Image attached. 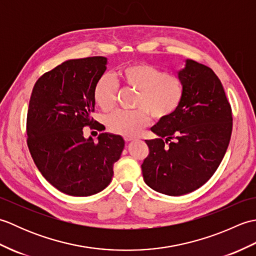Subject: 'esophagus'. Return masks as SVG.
<instances>
[{"label":"esophagus","mask_w":256,"mask_h":256,"mask_svg":"<svg viewBox=\"0 0 256 256\" xmlns=\"http://www.w3.org/2000/svg\"><path fill=\"white\" fill-rule=\"evenodd\" d=\"M124 140H125V142H130V140H134V138L133 136H124Z\"/></svg>","instance_id":"esophagus-1"}]
</instances>
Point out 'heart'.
I'll return each instance as SVG.
<instances>
[{"mask_svg": "<svg viewBox=\"0 0 256 256\" xmlns=\"http://www.w3.org/2000/svg\"><path fill=\"white\" fill-rule=\"evenodd\" d=\"M118 76L125 86L138 90L134 106L136 110H118L106 120L112 132L133 136L150 122V114L164 120L177 110L184 96V84L176 74H165L148 62H133L118 69ZM118 84L111 74H104L96 80L94 98L103 111L114 106Z\"/></svg>", "mask_w": 256, "mask_h": 256, "instance_id": "heart-1", "label": "heart"}]
</instances>
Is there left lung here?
Masks as SVG:
<instances>
[{
    "label": "left lung",
    "mask_w": 256,
    "mask_h": 256,
    "mask_svg": "<svg viewBox=\"0 0 256 256\" xmlns=\"http://www.w3.org/2000/svg\"><path fill=\"white\" fill-rule=\"evenodd\" d=\"M184 84L180 104L152 128L158 138L146 140L144 182L168 196L202 186L219 167L230 143L232 110L214 70L192 59L178 72Z\"/></svg>",
    "instance_id": "8db88e82"
}]
</instances>
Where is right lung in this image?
Instances as JSON below:
<instances>
[{"mask_svg":"<svg viewBox=\"0 0 256 256\" xmlns=\"http://www.w3.org/2000/svg\"><path fill=\"white\" fill-rule=\"evenodd\" d=\"M106 58L72 59L45 72L32 88L27 111V145L38 170L59 192L76 197L100 192L111 182L124 148L122 136L101 133L94 143L84 128H100L91 116L94 89Z\"/></svg>","mask_w":256,"mask_h":256,"instance_id":"obj_1","label":"right lung"}]
</instances>
